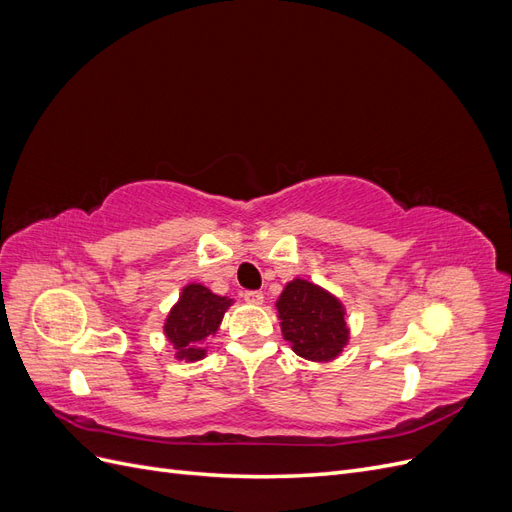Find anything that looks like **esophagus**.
Listing matches in <instances>:
<instances>
[{"instance_id": "34e87169", "label": "esophagus", "mask_w": 512, "mask_h": 512, "mask_svg": "<svg viewBox=\"0 0 512 512\" xmlns=\"http://www.w3.org/2000/svg\"><path fill=\"white\" fill-rule=\"evenodd\" d=\"M243 299H245L247 303H252V305H260L262 299H265V297H262L260 290H245V292H243Z\"/></svg>"}]
</instances>
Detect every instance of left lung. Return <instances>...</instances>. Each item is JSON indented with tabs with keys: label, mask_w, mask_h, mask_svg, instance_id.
Wrapping results in <instances>:
<instances>
[{
	"label": "left lung",
	"mask_w": 512,
	"mask_h": 512,
	"mask_svg": "<svg viewBox=\"0 0 512 512\" xmlns=\"http://www.w3.org/2000/svg\"><path fill=\"white\" fill-rule=\"evenodd\" d=\"M275 307L284 339L303 359L329 363L344 352L350 339L346 307L329 290L297 277Z\"/></svg>",
	"instance_id": "left-lung-1"
}]
</instances>
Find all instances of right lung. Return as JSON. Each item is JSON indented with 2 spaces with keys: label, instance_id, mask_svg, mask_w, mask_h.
<instances>
[{
  "label": "right lung",
  "instance_id": "right-lung-1",
  "mask_svg": "<svg viewBox=\"0 0 512 512\" xmlns=\"http://www.w3.org/2000/svg\"><path fill=\"white\" fill-rule=\"evenodd\" d=\"M232 299L220 297L203 284L183 286L179 301L164 320V335L181 361H200L207 356L205 339L218 333Z\"/></svg>",
  "mask_w": 512,
  "mask_h": 512
}]
</instances>
